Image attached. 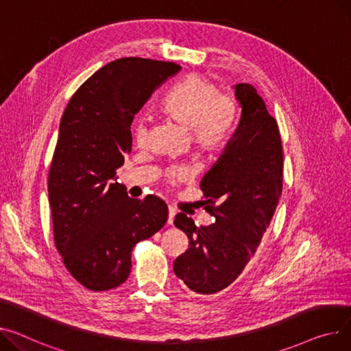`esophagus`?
Returning a JSON list of instances; mask_svg holds the SVG:
<instances>
[{"label":"esophagus","mask_w":351,"mask_h":351,"mask_svg":"<svg viewBox=\"0 0 351 351\" xmlns=\"http://www.w3.org/2000/svg\"><path fill=\"white\" fill-rule=\"evenodd\" d=\"M175 215H176V210H175L172 206H169V207H168V224H172V223H173Z\"/></svg>","instance_id":"obj_1"}]
</instances>
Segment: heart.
I'll list each match as a JSON object with an SVG mask.
<instances>
[{
  "label": "heart",
  "mask_w": 351,
  "mask_h": 351,
  "mask_svg": "<svg viewBox=\"0 0 351 351\" xmlns=\"http://www.w3.org/2000/svg\"><path fill=\"white\" fill-rule=\"evenodd\" d=\"M162 114L191 131V143L197 151L207 152L219 149L236 123L237 103L228 95H221L217 87L200 75H191L179 83L160 107ZM148 128L143 120L134 127L135 141L144 145ZM186 171L173 168L168 172L171 182L183 180Z\"/></svg>",
  "instance_id": "obj_1"
}]
</instances>
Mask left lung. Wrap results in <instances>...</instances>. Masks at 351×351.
<instances>
[{
  "label": "left lung",
  "instance_id": "1",
  "mask_svg": "<svg viewBox=\"0 0 351 351\" xmlns=\"http://www.w3.org/2000/svg\"><path fill=\"white\" fill-rule=\"evenodd\" d=\"M234 90L241 107L239 125L200 182L215 223L197 227L183 213L173 221L189 239V248L175 260L173 272L202 295L220 292L240 276L282 192L284 155L278 124L251 84L239 83Z\"/></svg>",
  "mask_w": 351,
  "mask_h": 351
}]
</instances>
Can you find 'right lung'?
I'll use <instances>...</instances> for the list:
<instances>
[{
  "label": "right lung",
  "instance_id": "right-lung-1",
  "mask_svg": "<svg viewBox=\"0 0 351 351\" xmlns=\"http://www.w3.org/2000/svg\"><path fill=\"white\" fill-rule=\"evenodd\" d=\"M180 66L143 58L112 60L69 100L49 171L55 244L72 276L91 291L120 287L131 251L168 220V206L131 199L115 171L131 149L134 115Z\"/></svg>",
  "mask_w": 351,
  "mask_h": 351
}]
</instances>
